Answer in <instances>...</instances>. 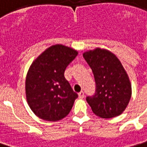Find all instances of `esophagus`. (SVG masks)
<instances>
[{
  "label": "esophagus",
  "instance_id": "esophagus-1",
  "mask_svg": "<svg viewBox=\"0 0 147 147\" xmlns=\"http://www.w3.org/2000/svg\"><path fill=\"white\" fill-rule=\"evenodd\" d=\"M78 96H79V97L80 98L83 99L84 97V92H79L78 93Z\"/></svg>",
  "mask_w": 147,
  "mask_h": 147
}]
</instances>
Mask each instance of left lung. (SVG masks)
<instances>
[{"label": "left lung", "mask_w": 147, "mask_h": 147, "mask_svg": "<svg viewBox=\"0 0 147 147\" xmlns=\"http://www.w3.org/2000/svg\"><path fill=\"white\" fill-rule=\"evenodd\" d=\"M83 56L93 72L96 92L88 96L92 112L101 118L121 115L131 98V83L126 71L113 53L104 48L89 50Z\"/></svg>", "instance_id": "left-lung-1"}]
</instances>
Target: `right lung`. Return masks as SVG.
<instances>
[{
  "label": "right lung",
  "mask_w": 147,
  "mask_h": 147,
  "mask_svg": "<svg viewBox=\"0 0 147 147\" xmlns=\"http://www.w3.org/2000/svg\"><path fill=\"white\" fill-rule=\"evenodd\" d=\"M77 55V51L71 47L52 45L30 66L26 96L32 111L41 119L57 121L71 111L78 95L64 77V71Z\"/></svg>",
  "instance_id": "obj_1"
}]
</instances>
